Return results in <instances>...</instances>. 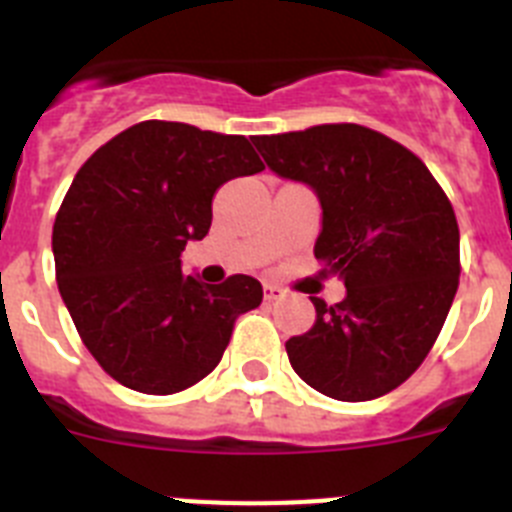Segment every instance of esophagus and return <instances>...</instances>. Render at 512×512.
Masks as SVG:
<instances>
[{"label":"esophagus","instance_id":"34e87169","mask_svg":"<svg viewBox=\"0 0 512 512\" xmlns=\"http://www.w3.org/2000/svg\"><path fill=\"white\" fill-rule=\"evenodd\" d=\"M264 297H266V300H269V302L282 300V297H284V289L277 287V284L266 282V284H264Z\"/></svg>","mask_w":512,"mask_h":512}]
</instances>
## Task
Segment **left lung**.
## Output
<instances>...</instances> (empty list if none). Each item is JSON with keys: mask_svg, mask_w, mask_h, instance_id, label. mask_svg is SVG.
Returning <instances> with one entry per match:
<instances>
[{"mask_svg": "<svg viewBox=\"0 0 512 512\" xmlns=\"http://www.w3.org/2000/svg\"><path fill=\"white\" fill-rule=\"evenodd\" d=\"M266 166L318 194L315 259L346 297L315 305L289 338V364L333 400H374L400 387L436 343L459 287V225L428 166L397 140L354 122L256 135Z\"/></svg>", "mask_w": 512, "mask_h": 512, "instance_id": "1", "label": "left lung"}]
</instances>
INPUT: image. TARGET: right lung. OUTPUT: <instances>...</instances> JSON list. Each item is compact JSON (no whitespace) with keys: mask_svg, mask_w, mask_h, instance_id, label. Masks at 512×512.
<instances>
[{"mask_svg":"<svg viewBox=\"0 0 512 512\" xmlns=\"http://www.w3.org/2000/svg\"><path fill=\"white\" fill-rule=\"evenodd\" d=\"M259 171L243 135L164 120L122 130L76 171L53 223L58 292L112 379L174 395L220 364L264 289L246 274L184 277L182 251L210 230L217 189Z\"/></svg>","mask_w":512,"mask_h":512,"instance_id":"1","label":"right lung"}]
</instances>
